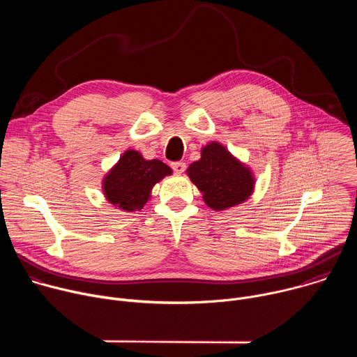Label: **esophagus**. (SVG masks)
<instances>
[{"mask_svg":"<svg viewBox=\"0 0 357 357\" xmlns=\"http://www.w3.org/2000/svg\"><path fill=\"white\" fill-rule=\"evenodd\" d=\"M171 168L174 169L175 174H182L186 169V164L183 161H176L171 164Z\"/></svg>","mask_w":357,"mask_h":357,"instance_id":"obj_1","label":"esophagus"}]
</instances>
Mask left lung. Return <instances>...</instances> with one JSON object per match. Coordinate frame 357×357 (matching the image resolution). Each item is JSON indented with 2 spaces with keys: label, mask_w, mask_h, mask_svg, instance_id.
Instances as JSON below:
<instances>
[{
  "label": "left lung",
  "mask_w": 357,
  "mask_h": 357,
  "mask_svg": "<svg viewBox=\"0 0 357 357\" xmlns=\"http://www.w3.org/2000/svg\"><path fill=\"white\" fill-rule=\"evenodd\" d=\"M188 175L203 193L206 205L215 211L238 205L254 186L251 172L218 142L202 149V158L189 167Z\"/></svg>",
  "instance_id": "left-lung-1"
}]
</instances>
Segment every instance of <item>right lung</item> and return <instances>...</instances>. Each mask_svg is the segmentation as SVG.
Segmentation results:
<instances>
[{"label": "right lung", "mask_w": 357, "mask_h": 357, "mask_svg": "<svg viewBox=\"0 0 357 357\" xmlns=\"http://www.w3.org/2000/svg\"><path fill=\"white\" fill-rule=\"evenodd\" d=\"M171 174V168L162 161H146L137 151L128 149L106 176L103 189L114 206L127 212L141 211L152 186Z\"/></svg>", "instance_id": "1"}]
</instances>
